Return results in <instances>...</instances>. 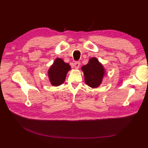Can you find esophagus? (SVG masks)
Wrapping results in <instances>:
<instances>
[{
  "label": "esophagus",
  "instance_id": "esophagus-1",
  "mask_svg": "<svg viewBox=\"0 0 148 148\" xmlns=\"http://www.w3.org/2000/svg\"><path fill=\"white\" fill-rule=\"evenodd\" d=\"M74 65L75 68L78 69V68L79 67V66H80V62H75Z\"/></svg>",
  "mask_w": 148,
  "mask_h": 148
}]
</instances>
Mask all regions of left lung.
Here are the masks:
<instances>
[{
    "label": "left lung",
    "mask_w": 148,
    "mask_h": 148,
    "mask_svg": "<svg viewBox=\"0 0 148 148\" xmlns=\"http://www.w3.org/2000/svg\"><path fill=\"white\" fill-rule=\"evenodd\" d=\"M84 76L85 83L92 88H97L101 84L106 74L103 65L95 57L91 58L85 65L81 67Z\"/></svg>",
    "instance_id": "8db88e82"
}]
</instances>
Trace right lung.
<instances>
[{"instance_id": "right-lung-1", "label": "right lung", "mask_w": 148, "mask_h": 148, "mask_svg": "<svg viewBox=\"0 0 148 148\" xmlns=\"http://www.w3.org/2000/svg\"><path fill=\"white\" fill-rule=\"evenodd\" d=\"M69 70H71V66L69 64L64 62L61 58H56L48 71L50 83L54 86L60 85L64 83Z\"/></svg>"}]
</instances>
